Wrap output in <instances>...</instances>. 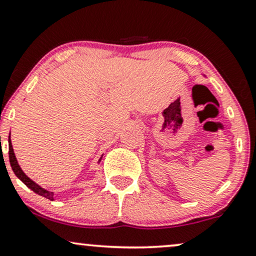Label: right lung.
<instances>
[{
    "label": "right lung",
    "mask_w": 256,
    "mask_h": 256,
    "mask_svg": "<svg viewBox=\"0 0 256 256\" xmlns=\"http://www.w3.org/2000/svg\"><path fill=\"white\" fill-rule=\"evenodd\" d=\"M8 142H9V162H10V166H12V171H14V174H16V177H18V180H21L22 182H24L26 186L29 188V189L33 190L35 194H38V195L44 196L48 200H54V192H48V190L44 189V188H41L40 186H38V184L35 183L34 180H32L30 178H29L27 174H26L24 171H22V169L18 163V160H16V157H15L14 148H12V140H10V136H9ZM100 160H102V158H100ZM100 160H99V162H100Z\"/></svg>",
    "instance_id": "right-lung-1"
}]
</instances>
